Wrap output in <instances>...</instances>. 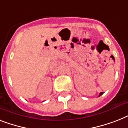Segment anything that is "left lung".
Returning <instances> with one entry per match:
<instances>
[{
    "label": "left lung",
    "mask_w": 128,
    "mask_h": 128,
    "mask_svg": "<svg viewBox=\"0 0 128 128\" xmlns=\"http://www.w3.org/2000/svg\"><path fill=\"white\" fill-rule=\"evenodd\" d=\"M102 94H103V92H100V94H99V96H102Z\"/></svg>",
    "instance_id": "left-lung-1"
}]
</instances>
